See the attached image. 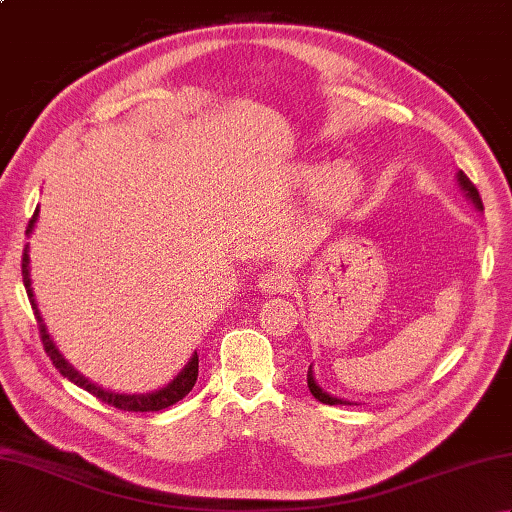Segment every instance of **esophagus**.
<instances>
[{"mask_svg":"<svg viewBox=\"0 0 512 512\" xmlns=\"http://www.w3.org/2000/svg\"><path fill=\"white\" fill-rule=\"evenodd\" d=\"M259 288L266 295H284L292 288V275L286 273L284 268H273L259 277Z\"/></svg>","mask_w":512,"mask_h":512,"instance_id":"esophagus-1","label":"esophagus"}]
</instances>
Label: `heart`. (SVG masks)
Here are the masks:
<instances>
[{
  "label": "heart",
  "instance_id": "heart-1",
  "mask_svg": "<svg viewBox=\"0 0 512 512\" xmlns=\"http://www.w3.org/2000/svg\"><path fill=\"white\" fill-rule=\"evenodd\" d=\"M303 189L319 191L325 209L345 211L361 198L365 176L354 162H336V165H303L299 169Z\"/></svg>",
  "mask_w": 512,
  "mask_h": 512
}]
</instances>
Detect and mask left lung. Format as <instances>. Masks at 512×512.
<instances>
[{"instance_id":"obj_1","label":"left lung","mask_w":512,"mask_h":512,"mask_svg":"<svg viewBox=\"0 0 512 512\" xmlns=\"http://www.w3.org/2000/svg\"><path fill=\"white\" fill-rule=\"evenodd\" d=\"M458 184H460V189L464 191L466 198H469V200L475 204V209H477V211H484L480 191H477L475 184H473L469 178H466L464 171H458ZM308 387H310V394H312L314 398H317V400H321L323 405H354V402H350V400L334 398V396L328 394V391H323V389L317 385V380H314V376H312V365H310V369H308Z\"/></svg>"}]
</instances>
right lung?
Returning a JSON list of instances; mask_svg holds the SVG:
<instances>
[{"mask_svg": "<svg viewBox=\"0 0 512 512\" xmlns=\"http://www.w3.org/2000/svg\"><path fill=\"white\" fill-rule=\"evenodd\" d=\"M37 215H39V206L35 209V215L30 217L28 228H26V235H30L32 228H35ZM21 275H24V286H26L30 306H32V312H35V319H37V325H39V336H41L43 350H46V354L50 356L52 365L59 369V374H61L63 378L72 380L74 385H79L81 389L90 391L92 396H96L99 400L107 402V405H112V407H116V409H123V411H160V409H167V407H171V405H176L178 400H182V398L187 396L189 391L193 389L195 380H198V352H193V356L189 358V363L184 365L182 372H180L176 378H173L169 385L160 387L158 391H151V394H116V391H110V389H103V387H99V385H94L92 380H88L83 374L76 372V369H74L68 361H65L63 354L57 350V345H54V341L50 339L46 323H43L41 312H39V308H37L35 292H32V286H30V257H28V244H26V248H24V257H21Z\"/></svg>", "mask_w": 512, "mask_h": 512, "instance_id": "1", "label": "right lung"}]
</instances>
